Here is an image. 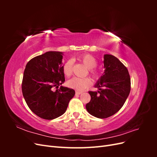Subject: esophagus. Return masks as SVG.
<instances>
[{"label":"esophagus","mask_w":157,"mask_h":157,"mask_svg":"<svg viewBox=\"0 0 157 157\" xmlns=\"http://www.w3.org/2000/svg\"><path fill=\"white\" fill-rule=\"evenodd\" d=\"M76 95H80L82 93V92H80V91H76Z\"/></svg>","instance_id":"esophagus-1"}]
</instances>
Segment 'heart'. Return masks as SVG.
I'll use <instances>...</instances> for the list:
<instances>
[{
    "mask_svg": "<svg viewBox=\"0 0 157 157\" xmlns=\"http://www.w3.org/2000/svg\"><path fill=\"white\" fill-rule=\"evenodd\" d=\"M79 60L86 66V67L90 69V73L95 78H98L99 77V73L96 70L92 69L96 67L98 62L96 59L94 57L90 54H84L79 58ZM63 72L66 77H70L73 72V61L68 60L66 61L63 66ZM92 84V80L90 78H78V77H73L71 79L69 80L67 82L68 86L75 89L76 90L82 91L86 88L90 86Z\"/></svg>",
    "mask_w": 157,
    "mask_h": 157,
    "instance_id": "b5f03b06",
    "label": "heart"
}]
</instances>
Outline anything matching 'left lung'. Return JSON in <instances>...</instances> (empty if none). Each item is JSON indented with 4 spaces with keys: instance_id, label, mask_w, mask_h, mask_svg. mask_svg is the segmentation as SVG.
<instances>
[{
    "instance_id": "left-lung-1",
    "label": "left lung",
    "mask_w": 157,
    "mask_h": 157,
    "mask_svg": "<svg viewBox=\"0 0 157 157\" xmlns=\"http://www.w3.org/2000/svg\"><path fill=\"white\" fill-rule=\"evenodd\" d=\"M104 73L95 87L88 92L91 99L86 105L87 111L99 118H106L117 113L124 105L131 88L128 71L115 56L104 55Z\"/></svg>"
}]
</instances>
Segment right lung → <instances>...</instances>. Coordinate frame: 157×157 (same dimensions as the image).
<instances>
[{
    "mask_svg": "<svg viewBox=\"0 0 157 157\" xmlns=\"http://www.w3.org/2000/svg\"><path fill=\"white\" fill-rule=\"evenodd\" d=\"M63 52L50 51L35 57L25 66L22 93L28 107L43 119L52 120L62 115L75 92L61 86L65 82Z\"/></svg>",
    "mask_w": 157,
    "mask_h": 157,
    "instance_id": "1",
    "label": "right lung"
}]
</instances>
